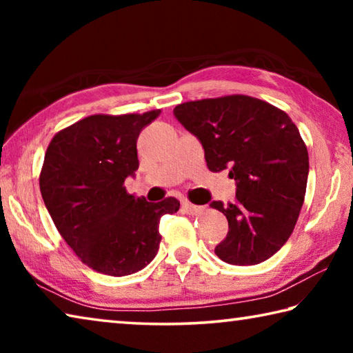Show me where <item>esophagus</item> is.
I'll list each match as a JSON object with an SVG mask.
<instances>
[{
  "label": "esophagus",
  "instance_id": "esophagus-1",
  "mask_svg": "<svg viewBox=\"0 0 353 353\" xmlns=\"http://www.w3.org/2000/svg\"><path fill=\"white\" fill-rule=\"evenodd\" d=\"M182 208L185 210V213H188V214H201L205 210V207L194 205V204H191V202H183Z\"/></svg>",
  "mask_w": 353,
  "mask_h": 353
}]
</instances>
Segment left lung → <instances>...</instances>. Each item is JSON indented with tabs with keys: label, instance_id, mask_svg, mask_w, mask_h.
Masks as SVG:
<instances>
[{
	"label": "left lung",
	"instance_id": "8db88e82",
	"mask_svg": "<svg viewBox=\"0 0 353 353\" xmlns=\"http://www.w3.org/2000/svg\"><path fill=\"white\" fill-rule=\"evenodd\" d=\"M174 115L198 137L212 172L229 170L234 204L213 201L229 221L214 254L229 265H259L288 241L305 199L308 151L286 113L246 94L188 101Z\"/></svg>",
	"mask_w": 353,
	"mask_h": 353
}]
</instances>
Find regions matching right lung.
I'll use <instances>...</instances> for the list:
<instances>
[{"label":"right lung","instance_id":"add662e5","mask_svg":"<svg viewBox=\"0 0 353 353\" xmlns=\"http://www.w3.org/2000/svg\"><path fill=\"white\" fill-rule=\"evenodd\" d=\"M160 109L126 115H90L65 128L48 145L40 191L59 234L82 263L113 277L129 276L157 255L163 214L176 198L148 202L124 181L139 170L137 139Z\"/></svg>","mask_w":353,"mask_h":353}]
</instances>
